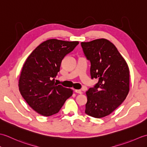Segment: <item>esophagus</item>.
I'll list each match as a JSON object with an SVG mask.
<instances>
[{
	"instance_id": "obj_1",
	"label": "esophagus",
	"mask_w": 147,
	"mask_h": 147,
	"mask_svg": "<svg viewBox=\"0 0 147 147\" xmlns=\"http://www.w3.org/2000/svg\"><path fill=\"white\" fill-rule=\"evenodd\" d=\"M75 92L77 93H79V94H82V91L81 90H75Z\"/></svg>"
}]
</instances>
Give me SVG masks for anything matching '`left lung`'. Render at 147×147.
Returning a JSON list of instances; mask_svg holds the SVG:
<instances>
[{
	"label": "left lung",
	"mask_w": 147,
	"mask_h": 147,
	"mask_svg": "<svg viewBox=\"0 0 147 147\" xmlns=\"http://www.w3.org/2000/svg\"><path fill=\"white\" fill-rule=\"evenodd\" d=\"M81 45L91 63L92 79H98L86 92L85 113L95 118L104 117L116 109L128 94V65L115 46L107 39L82 42Z\"/></svg>",
	"instance_id": "obj_1"
}]
</instances>
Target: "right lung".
Masks as SVG:
<instances>
[{
	"label": "right lung",
	"instance_id": "obj_1",
	"mask_svg": "<svg viewBox=\"0 0 147 147\" xmlns=\"http://www.w3.org/2000/svg\"><path fill=\"white\" fill-rule=\"evenodd\" d=\"M79 42L50 39L28 57L19 80V90L27 104L43 116L57 114L73 90L55 83L62 59Z\"/></svg>",
	"mask_w": 147,
	"mask_h": 147
}]
</instances>
